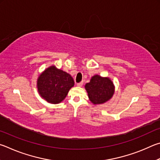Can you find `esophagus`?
<instances>
[{
    "label": "esophagus",
    "instance_id": "34e87169",
    "mask_svg": "<svg viewBox=\"0 0 160 160\" xmlns=\"http://www.w3.org/2000/svg\"><path fill=\"white\" fill-rule=\"evenodd\" d=\"M82 85H83V82H81L77 83V86H82Z\"/></svg>",
    "mask_w": 160,
    "mask_h": 160
}]
</instances>
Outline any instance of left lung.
I'll return each mask as SVG.
<instances>
[{
  "label": "left lung",
  "instance_id": "1",
  "mask_svg": "<svg viewBox=\"0 0 160 160\" xmlns=\"http://www.w3.org/2000/svg\"><path fill=\"white\" fill-rule=\"evenodd\" d=\"M88 98L93 104H102L110 100L114 93L113 83L109 78L95 75L85 86Z\"/></svg>",
  "mask_w": 160,
  "mask_h": 160
}]
</instances>
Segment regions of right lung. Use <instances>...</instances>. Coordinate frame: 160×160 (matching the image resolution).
Here are the masks:
<instances>
[{
    "label": "right lung",
    "mask_w": 160,
    "mask_h": 160,
    "mask_svg": "<svg viewBox=\"0 0 160 160\" xmlns=\"http://www.w3.org/2000/svg\"><path fill=\"white\" fill-rule=\"evenodd\" d=\"M74 85V79L71 76L62 70L56 69L54 66L44 71L37 82L41 96L53 104L62 101Z\"/></svg>",
    "instance_id": "right-lung-1"
}]
</instances>
